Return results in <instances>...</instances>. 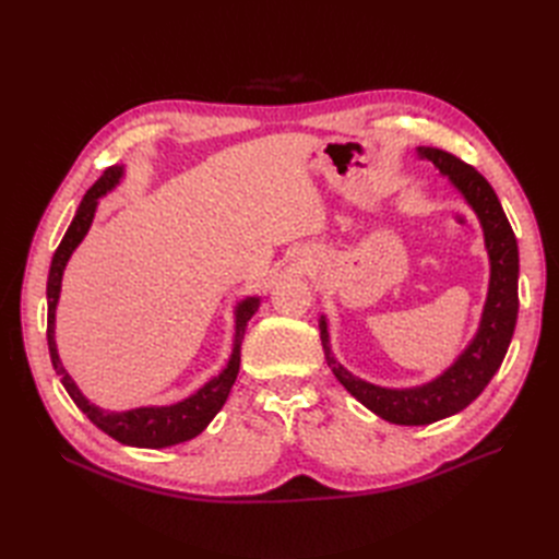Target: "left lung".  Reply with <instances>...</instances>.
Instances as JSON below:
<instances>
[{
	"label": "left lung",
	"mask_w": 559,
	"mask_h": 559,
	"mask_svg": "<svg viewBox=\"0 0 559 559\" xmlns=\"http://www.w3.org/2000/svg\"><path fill=\"white\" fill-rule=\"evenodd\" d=\"M415 154L421 160L433 163L436 170L448 179L471 212L476 214L483 228L489 282L476 333H473L466 347L456 354V359L429 382L415 386H382L354 376L352 370L335 359L329 337V319L326 314H319L321 345H324L326 364L331 366L333 376L370 413L392 421V425L405 427L431 425V421L456 415L471 401H476L487 382L495 378L515 331L520 275L518 240L487 179L473 170L471 165L448 154V151L417 146Z\"/></svg>",
	"instance_id": "obj_1"
}]
</instances>
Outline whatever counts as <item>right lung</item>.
I'll return each mask as SVG.
<instances>
[{
    "instance_id": "obj_1",
    "label": "right lung",
    "mask_w": 559,
    "mask_h": 559,
    "mask_svg": "<svg viewBox=\"0 0 559 559\" xmlns=\"http://www.w3.org/2000/svg\"><path fill=\"white\" fill-rule=\"evenodd\" d=\"M123 177H126V165H114L91 186L88 193L83 195L62 242L53 253V261H50V270H48V282H46V300H48L46 337H48L50 361H53V368L62 380V386L79 405V411L86 413V417L97 429H103L105 433L116 438L118 443L130 445V448L158 450V448H170L183 441H191V438H195L200 431H205L210 421L216 417V413L224 408V403L235 384V378L240 373V347L245 341L249 319L257 314L263 296L253 294L238 300V306L233 310L235 333H233L230 357L226 366L218 370V376L210 378L205 384H200L193 394L167 405H140V408H130V411H105L99 408L97 403H91V399L81 392L79 384L72 380L70 373H67V368L60 361L58 343H56V310L60 302L64 267L70 263L76 247L88 235L99 207V198H105L116 189V186H121Z\"/></svg>"
}]
</instances>
